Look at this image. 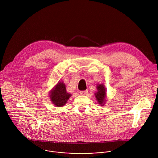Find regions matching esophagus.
Wrapping results in <instances>:
<instances>
[{"instance_id":"34e87169","label":"esophagus","mask_w":158,"mask_h":158,"mask_svg":"<svg viewBox=\"0 0 158 158\" xmlns=\"http://www.w3.org/2000/svg\"><path fill=\"white\" fill-rule=\"evenodd\" d=\"M88 93V90H82V91H80V94L82 95H86Z\"/></svg>"}]
</instances>
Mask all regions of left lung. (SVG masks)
Instances as JSON below:
<instances>
[{
  "mask_svg": "<svg viewBox=\"0 0 158 158\" xmlns=\"http://www.w3.org/2000/svg\"><path fill=\"white\" fill-rule=\"evenodd\" d=\"M97 91L95 93V96L96 100L101 106L105 105V102H106V88L103 84L98 85L97 86Z\"/></svg>",
  "mask_w": 158,
  "mask_h": 158,
  "instance_id": "obj_1",
  "label": "left lung"
}]
</instances>
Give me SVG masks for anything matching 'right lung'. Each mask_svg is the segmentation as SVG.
Here are the masks:
<instances>
[{
	"instance_id": "obj_1",
	"label": "right lung",
	"mask_w": 158,
	"mask_h": 158,
	"mask_svg": "<svg viewBox=\"0 0 158 158\" xmlns=\"http://www.w3.org/2000/svg\"><path fill=\"white\" fill-rule=\"evenodd\" d=\"M71 96L66 91V85L63 82H58L57 85L50 90V98L52 103L58 107L65 105Z\"/></svg>"
}]
</instances>
